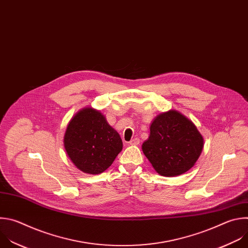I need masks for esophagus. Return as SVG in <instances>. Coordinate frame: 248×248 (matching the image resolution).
Returning <instances> with one entry per match:
<instances>
[{
    "label": "esophagus",
    "instance_id": "obj_1",
    "mask_svg": "<svg viewBox=\"0 0 248 248\" xmlns=\"http://www.w3.org/2000/svg\"><path fill=\"white\" fill-rule=\"evenodd\" d=\"M139 143H140V140L138 138H135V139H133L132 140L129 141L130 145H138Z\"/></svg>",
    "mask_w": 248,
    "mask_h": 248
}]
</instances>
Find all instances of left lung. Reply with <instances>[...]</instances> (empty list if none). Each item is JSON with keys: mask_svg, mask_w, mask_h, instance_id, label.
<instances>
[{"mask_svg": "<svg viewBox=\"0 0 248 248\" xmlns=\"http://www.w3.org/2000/svg\"><path fill=\"white\" fill-rule=\"evenodd\" d=\"M141 150L161 176L175 177L193 167L202 155L204 140L194 123L180 111L158 114L151 124Z\"/></svg>", "mask_w": 248, "mask_h": 248, "instance_id": "8db88e82", "label": "left lung"}]
</instances>
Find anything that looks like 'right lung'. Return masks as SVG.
Listing matches in <instances>:
<instances>
[{"instance_id":"right-lung-1","label":"right lung","mask_w":248,"mask_h":248,"mask_svg":"<svg viewBox=\"0 0 248 248\" xmlns=\"http://www.w3.org/2000/svg\"><path fill=\"white\" fill-rule=\"evenodd\" d=\"M65 152L75 167L87 174L106 171L122 151L118 132L95 108H84L69 121L63 137Z\"/></svg>"}]
</instances>
